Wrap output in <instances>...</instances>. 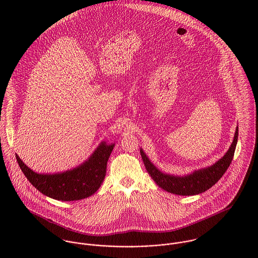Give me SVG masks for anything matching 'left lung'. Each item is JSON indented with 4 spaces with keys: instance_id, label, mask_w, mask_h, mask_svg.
Instances as JSON below:
<instances>
[{
    "instance_id": "left-lung-1",
    "label": "left lung",
    "mask_w": 258,
    "mask_h": 258,
    "mask_svg": "<svg viewBox=\"0 0 258 258\" xmlns=\"http://www.w3.org/2000/svg\"><path fill=\"white\" fill-rule=\"evenodd\" d=\"M237 138L238 127H236L232 144L220 161H218L216 164L209 168L196 171L191 175L184 177H176L163 174L150 162L146 154L142 150L140 151V153L148 174L160 187L168 192L179 196H192L204 192L207 189L211 188L223 176L233 159Z\"/></svg>"
}]
</instances>
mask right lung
I'll return each mask as SVG.
<instances>
[{
  "label": "right lung",
  "mask_w": 258,
  "mask_h": 258,
  "mask_svg": "<svg viewBox=\"0 0 258 258\" xmlns=\"http://www.w3.org/2000/svg\"><path fill=\"white\" fill-rule=\"evenodd\" d=\"M114 144L102 142L81 166L61 174L41 175L28 168L16 155L17 162L27 179L41 194L57 201H78L93 195L106 175L107 161Z\"/></svg>",
  "instance_id": "obj_1"
}]
</instances>
